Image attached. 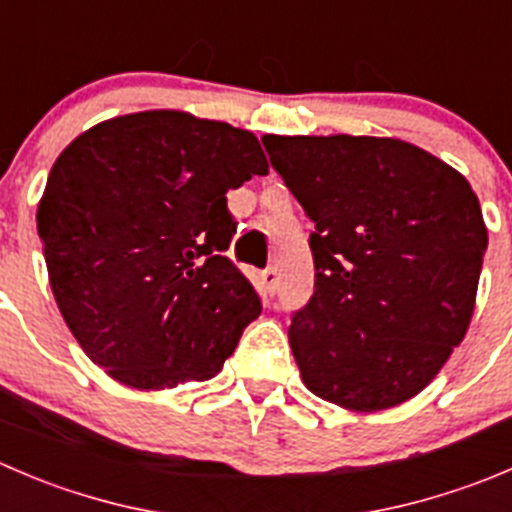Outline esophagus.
<instances>
[{
  "label": "esophagus",
  "mask_w": 512,
  "mask_h": 512,
  "mask_svg": "<svg viewBox=\"0 0 512 512\" xmlns=\"http://www.w3.org/2000/svg\"><path fill=\"white\" fill-rule=\"evenodd\" d=\"M260 290H262V295L265 297H272L275 295V290H277V270L275 267H267L265 272H260Z\"/></svg>",
  "instance_id": "esophagus-1"
}]
</instances>
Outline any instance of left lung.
Returning a JSON list of instances; mask_svg holds the SVG:
<instances>
[{"label":"left lung","mask_w":512,"mask_h":512,"mask_svg":"<svg viewBox=\"0 0 512 512\" xmlns=\"http://www.w3.org/2000/svg\"><path fill=\"white\" fill-rule=\"evenodd\" d=\"M315 222V292L292 317L305 388L352 413L415 398L463 342L488 227L455 167L398 137L265 135Z\"/></svg>","instance_id":"8db88e82"}]
</instances>
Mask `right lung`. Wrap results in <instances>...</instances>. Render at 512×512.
<instances>
[{
  "label": "right lung",
  "instance_id": "add662e5",
  "mask_svg": "<svg viewBox=\"0 0 512 512\" xmlns=\"http://www.w3.org/2000/svg\"><path fill=\"white\" fill-rule=\"evenodd\" d=\"M270 165L250 130L180 109L94 124L52 165L37 205L49 285L74 340L112 380H210L262 312L222 252L227 192Z\"/></svg>",
  "mask_w": 512,
  "mask_h": 512
}]
</instances>
